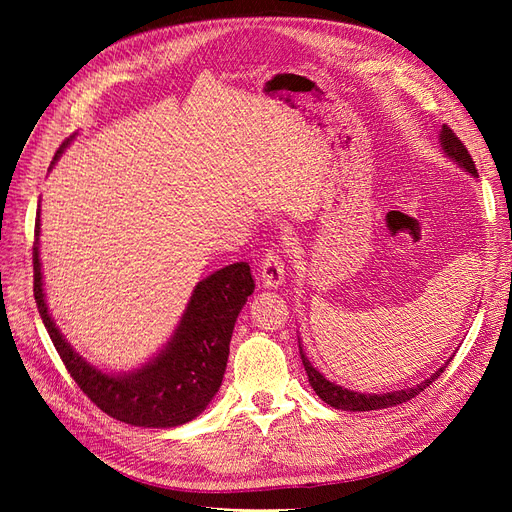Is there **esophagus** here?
Masks as SVG:
<instances>
[{
	"label": "esophagus",
	"mask_w": 512,
	"mask_h": 512,
	"mask_svg": "<svg viewBox=\"0 0 512 512\" xmlns=\"http://www.w3.org/2000/svg\"><path fill=\"white\" fill-rule=\"evenodd\" d=\"M260 280L267 288H277L284 282L282 250H269L260 260Z\"/></svg>",
	"instance_id": "obj_1"
}]
</instances>
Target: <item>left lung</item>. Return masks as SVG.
Returning <instances> with one entry per match:
<instances>
[{
	"instance_id": "8db88e82",
	"label": "left lung",
	"mask_w": 512,
	"mask_h": 512,
	"mask_svg": "<svg viewBox=\"0 0 512 512\" xmlns=\"http://www.w3.org/2000/svg\"><path fill=\"white\" fill-rule=\"evenodd\" d=\"M440 143H442V149L448 158H453L461 168H466L468 173H472L474 177H478L476 173V166H474V160L470 156V151L466 149V145H463L459 141V136L448 128V126H442V134H440ZM299 352H301V361H303V367H305V374L309 378V384H312V389L316 391V395L324 401V404H329L337 410H350V412H367V410H380V408H389V406H399L404 404V401L416 397L418 393H423L427 386L438 380V376L442 374V371L446 369L448 363H444L436 374H433L431 378H427L425 382L412 386V389H404V391H393V393H382V395H365V393H354V391H348V389H342L339 384H333L329 382L327 378H324L320 371L307 361V356L303 354V348L299 344Z\"/></svg>"
}]
</instances>
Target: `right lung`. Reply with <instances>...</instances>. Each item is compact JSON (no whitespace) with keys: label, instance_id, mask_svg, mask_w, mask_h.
I'll list each match as a JSON object with an SVG mask.
<instances>
[{"label":"right lung","instance_id":"add662e5","mask_svg":"<svg viewBox=\"0 0 512 512\" xmlns=\"http://www.w3.org/2000/svg\"><path fill=\"white\" fill-rule=\"evenodd\" d=\"M66 145L61 143L51 164ZM38 237L40 211L32 252L34 297L51 342L81 391L108 416L136 427H177L203 412L222 386L232 329L256 286L250 265L235 262L198 282L177 333L156 359L132 374L108 376L83 361L51 320L42 292Z\"/></svg>","mask_w":512,"mask_h":512}]
</instances>
